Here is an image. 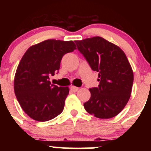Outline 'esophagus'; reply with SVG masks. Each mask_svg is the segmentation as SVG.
<instances>
[{"label":"esophagus","instance_id":"esophagus-1","mask_svg":"<svg viewBox=\"0 0 151 151\" xmlns=\"http://www.w3.org/2000/svg\"><path fill=\"white\" fill-rule=\"evenodd\" d=\"M78 90H79V88L78 87H76V86H71V91H73V92H77Z\"/></svg>","mask_w":151,"mask_h":151}]
</instances>
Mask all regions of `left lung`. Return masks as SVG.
Instances as JSON below:
<instances>
[{"label": "left lung", "instance_id": "obj_1", "mask_svg": "<svg viewBox=\"0 0 151 151\" xmlns=\"http://www.w3.org/2000/svg\"><path fill=\"white\" fill-rule=\"evenodd\" d=\"M77 49L92 70L99 72L98 87L89 89L91 97L84 104L88 113L111 119L126 106L131 96L133 72L124 52L101 37L76 40Z\"/></svg>", "mask_w": 151, "mask_h": 151}]
</instances>
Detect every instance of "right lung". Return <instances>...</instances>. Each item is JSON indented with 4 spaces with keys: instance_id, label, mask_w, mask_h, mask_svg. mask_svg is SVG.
I'll use <instances>...</instances> for the list:
<instances>
[{
    "instance_id": "1",
    "label": "right lung",
    "mask_w": 151,
    "mask_h": 151,
    "mask_svg": "<svg viewBox=\"0 0 151 151\" xmlns=\"http://www.w3.org/2000/svg\"><path fill=\"white\" fill-rule=\"evenodd\" d=\"M73 41L47 40L30 47L18 66L14 91L25 113L37 121L51 120L62 113L68 86L51 84L49 75L60 70L65 54L76 50Z\"/></svg>"
}]
</instances>
